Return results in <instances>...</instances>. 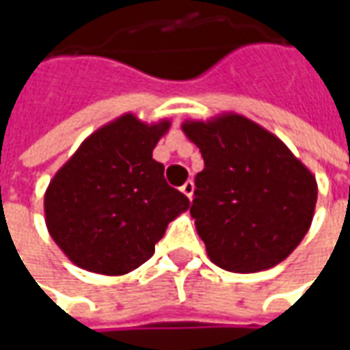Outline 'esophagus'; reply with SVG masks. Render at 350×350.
Wrapping results in <instances>:
<instances>
[{"label":"esophagus","mask_w":350,"mask_h":350,"mask_svg":"<svg viewBox=\"0 0 350 350\" xmlns=\"http://www.w3.org/2000/svg\"><path fill=\"white\" fill-rule=\"evenodd\" d=\"M181 193L185 196H189V198H193V193H195V183L193 181H187L181 187Z\"/></svg>","instance_id":"34e87169"}]
</instances>
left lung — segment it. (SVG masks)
<instances>
[{"mask_svg":"<svg viewBox=\"0 0 350 350\" xmlns=\"http://www.w3.org/2000/svg\"><path fill=\"white\" fill-rule=\"evenodd\" d=\"M181 128L204 159L191 216L210 261L230 273L284 261L314 220L312 171L273 132L235 113Z\"/></svg>","mask_w":350,"mask_h":350,"instance_id":"8db88e82","label":"left lung"}]
</instances>
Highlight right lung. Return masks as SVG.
Listing matches in <instances>:
<instances>
[{
    "label": "right lung",
    "instance_id": "1",
    "mask_svg": "<svg viewBox=\"0 0 350 350\" xmlns=\"http://www.w3.org/2000/svg\"><path fill=\"white\" fill-rule=\"evenodd\" d=\"M171 126L122 115L93 132L54 175L44 195L46 228L70 261L99 275L146 262L167 224L189 210L152 157Z\"/></svg>",
    "mask_w": 350,
    "mask_h": 350
}]
</instances>
